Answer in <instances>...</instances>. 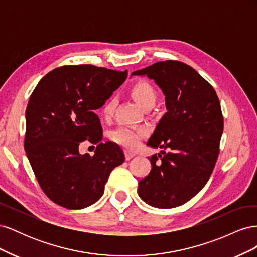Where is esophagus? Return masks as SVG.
Segmentation results:
<instances>
[{"label": "esophagus", "mask_w": 257, "mask_h": 257, "mask_svg": "<svg viewBox=\"0 0 257 257\" xmlns=\"http://www.w3.org/2000/svg\"><path fill=\"white\" fill-rule=\"evenodd\" d=\"M124 153H125V160H126V161H128V160H131L132 158L135 157V153L131 152V151H128V150H125V151H124Z\"/></svg>", "instance_id": "esophagus-1"}]
</instances>
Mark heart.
Returning <instances> with one entry per match:
<instances>
[{
    "mask_svg": "<svg viewBox=\"0 0 257 257\" xmlns=\"http://www.w3.org/2000/svg\"><path fill=\"white\" fill-rule=\"evenodd\" d=\"M131 96L135 99V102L143 107L144 109L152 108L157 102L158 94L153 85L146 80H139L135 82L130 90ZM116 102L114 98L108 99L105 103L102 113L105 119H109L113 114ZM146 132L144 130H137L132 127H119L111 133V139L127 149H136L141 141L145 136Z\"/></svg>",
    "mask_w": 257,
    "mask_h": 257,
    "instance_id": "heart-1",
    "label": "heart"
}]
</instances>
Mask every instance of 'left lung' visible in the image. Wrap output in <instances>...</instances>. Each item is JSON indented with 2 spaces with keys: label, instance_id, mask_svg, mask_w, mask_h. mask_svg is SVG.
Returning <instances> with one entry per match:
<instances>
[{
  "label": "left lung",
  "instance_id": "1",
  "mask_svg": "<svg viewBox=\"0 0 257 257\" xmlns=\"http://www.w3.org/2000/svg\"><path fill=\"white\" fill-rule=\"evenodd\" d=\"M136 75L159 85L167 109L147 143L163 150L149 158L151 172L139 181L138 195L154 208L181 206L204 188L214 168L224 127L219 97L195 69L179 61L158 62L132 73Z\"/></svg>",
  "mask_w": 257,
  "mask_h": 257
}]
</instances>
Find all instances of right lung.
<instances>
[{"instance_id":"1","label":"right lung","mask_w":257,"mask_h":257,"mask_svg":"<svg viewBox=\"0 0 257 257\" xmlns=\"http://www.w3.org/2000/svg\"><path fill=\"white\" fill-rule=\"evenodd\" d=\"M126 77L127 71L66 65L46 75L31 94L25 150L38 184L57 205L78 210L96 203L111 170L125 160L115 143H102L94 111ZM84 140L99 144L93 157L79 153Z\"/></svg>"}]
</instances>
